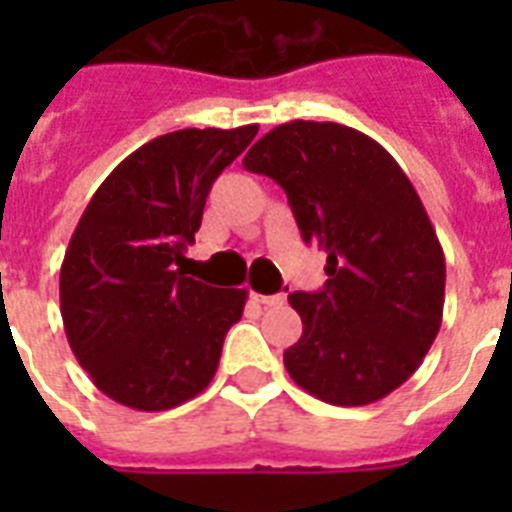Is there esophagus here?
Instances as JSON below:
<instances>
[{"instance_id": "1", "label": "esophagus", "mask_w": 512, "mask_h": 512, "mask_svg": "<svg viewBox=\"0 0 512 512\" xmlns=\"http://www.w3.org/2000/svg\"><path fill=\"white\" fill-rule=\"evenodd\" d=\"M252 300L260 305H265V308H271V305L287 303V295H257V292H252Z\"/></svg>"}]
</instances>
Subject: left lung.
<instances>
[{
	"label": "left lung",
	"mask_w": 512,
	"mask_h": 512,
	"mask_svg": "<svg viewBox=\"0 0 512 512\" xmlns=\"http://www.w3.org/2000/svg\"><path fill=\"white\" fill-rule=\"evenodd\" d=\"M244 167L287 191L305 244L327 252V284L292 292L303 335L289 377L335 406H366L404 385L444 316V249L396 159L335 122L273 127Z\"/></svg>",
	"instance_id": "8db88e82"
}]
</instances>
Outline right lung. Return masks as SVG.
<instances>
[{"mask_svg":"<svg viewBox=\"0 0 512 512\" xmlns=\"http://www.w3.org/2000/svg\"><path fill=\"white\" fill-rule=\"evenodd\" d=\"M257 124L177 130L100 183L60 265V316L90 380L116 404L164 412L207 388L247 289L185 276L209 188Z\"/></svg>","mask_w":512,"mask_h":512,"instance_id":"obj_1","label":"right lung"}]
</instances>
